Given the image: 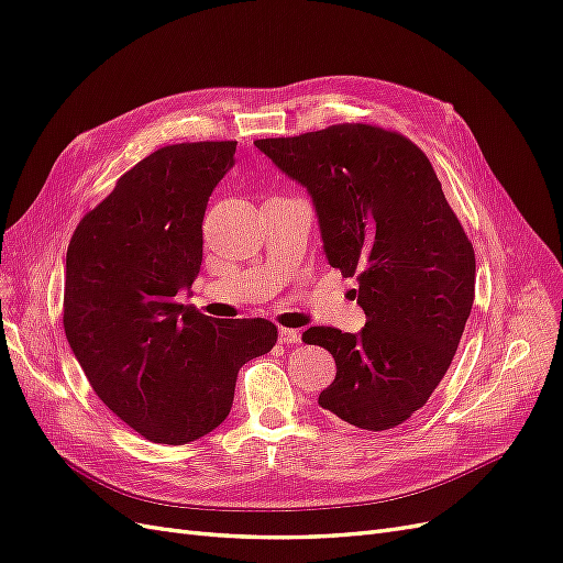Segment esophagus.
Wrapping results in <instances>:
<instances>
[{"instance_id":"esophagus-1","label":"esophagus","mask_w":563,"mask_h":563,"mask_svg":"<svg viewBox=\"0 0 563 563\" xmlns=\"http://www.w3.org/2000/svg\"><path fill=\"white\" fill-rule=\"evenodd\" d=\"M300 338L302 335L296 329H279V343H284V345H298Z\"/></svg>"}]
</instances>
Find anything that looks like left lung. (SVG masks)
<instances>
[{
	"label": "left lung",
	"mask_w": 563,
	"mask_h": 563,
	"mask_svg": "<svg viewBox=\"0 0 563 563\" xmlns=\"http://www.w3.org/2000/svg\"><path fill=\"white\" fill-rule=\"evenodd\" d=\"M312 197L331 267L356 277L366 327H312L335 380L319 406L360 430L411 418L449 371L474 302V249L424 152L368 124L255 141Z\"/></svg>",
	"instance_id": "1"
}]
</instances>
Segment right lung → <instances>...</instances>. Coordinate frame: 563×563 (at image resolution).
<instances>
[{
	"label": "right lung",
	"instance_id": "obj_1",
	"mask_svg": "<svg viewBox=\"0 0 563 563\" xmlns=\"http://www.w3.org/2000/svg\"><path fill=\"white\" fill-rule=\"evenodd\" d=\"M234 141L166 145L81 218L65 258L63 327L96 395L155 444L216 430L240 368L277 343L267 319L180 305L201 267V223Z\"/></svg>",
	"mask_w": 563,
	"mask_h": 563
}]
</instances>
